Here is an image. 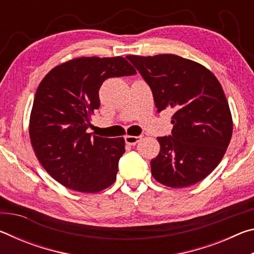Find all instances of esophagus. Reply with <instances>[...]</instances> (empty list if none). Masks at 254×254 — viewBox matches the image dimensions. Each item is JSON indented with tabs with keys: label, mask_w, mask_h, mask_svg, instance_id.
Returning a JSON list of instances; mask_svg holds the SVG:
<instances>
[{
	"label": "esophagus",
	"mask_w": 254,
	"mask_h": 254,
	"mask_svg": "<svg viewBox=\"0 0 254 254\" xmlns=\"http://www.w3.org/2000/svg\"><path fill=\"white\" fill-rule=\"evenodd\" d=\"M141 139V135H126L124 136V140H126V143L127 144H130V145H134L137 142H139Z\"/></svg>",
	"instance_id": "34e87169"
}]
</instances>
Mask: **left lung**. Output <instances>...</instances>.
Returning a JSON list of instances; mask_svg holds the SVG:
<instances>
[{
	"mask_svg": "<svg viewBox=\"0 0 254 254\" xmlns=\"http://www.w3.org/2000/svg\"><path fill=\"white\" fill-rule=\"evenodd\" d=\"M127 58L151 88L159 113L173 109L171 134L157 137L153 178L183 188L207 177L224 157L233 132L229 103L220 81L200 64L176 55Z\"/></svg>",
	"mask_w": 254,
	"mask_h": 254,
	"instance_id": "8db88e82",
	"label": "left lung"
}]
</instances>
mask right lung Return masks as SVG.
<instances>
[{
    "instance_id": "add662e5",
    "label": "right lung",
    "mask_w": 254,
    "mask_h": 254,
    "mask_svg": "<svg viewBox=\"0 0 254 254\" xmlns=\"http://www.w3.org/2000/svg\"><path fill=\"white\" fill-rule=\"evenodd\" d=\"M135 72L120 56L80 57L56 66L41 80L30 115V140L41 166L63 186L98 192L115 182L124 139L92 136L86 130L100 107L103 81Z\"/></svg>"
}]
</instances>
